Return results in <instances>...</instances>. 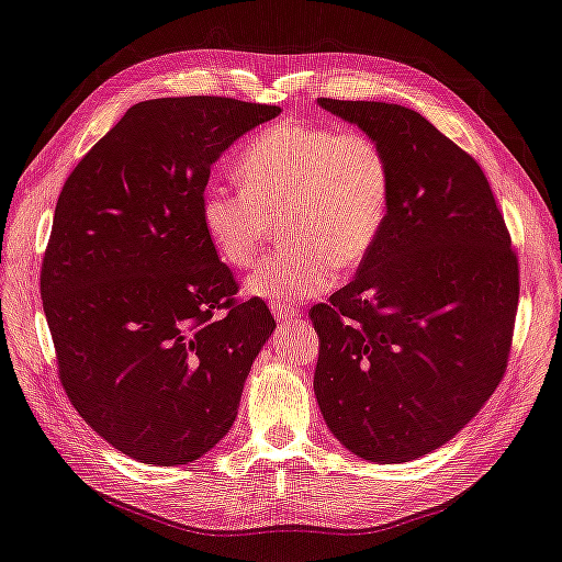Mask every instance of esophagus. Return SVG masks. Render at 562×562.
<instances>
[{
  "label": "esophagus",
  "mask_w": 562,
  "mask_h": 562,
  "mask_svg": "<svg viewBox=\"0 0 562 562\" xmlns=\"http://www.w3.org/2000/svg\"><path fill=\"white\" fill-rule=\"evenodd\" d=\"M271 310L273 314L278 316L280 322H299V312L294 307L289 305H278V303H271Z\"/></svg>",
  "instance_id": "esophagus-1"
}]
</instances>
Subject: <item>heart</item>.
Wrapping results in <instances>:
<instances>
[{
  "label": "heart",
  "mask_w": 562,
  "mask_h": 562,
  "mask_svg": "<svg viewBox=\"0 0 562 562\" xmlns=\"http://www.w3.org/2000/svg\"><path fill=\"white\" fill-rule=\"evenodd\" d=\"M240 188L209 186L200 215L227 266L250 268L271 246L276 223L294 246L250 276V296L294 305L330 289L337 268L372 255L393 206V169L362 131L282 124L252 137L236 160Z\"/></svg>",
  "instance_id": "1"
}]
</instances>
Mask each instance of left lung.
<instances>
[{
    "label": "left lung",
    "instance_id": "left-lung-1",
    "mask_svg": "<svg viewBox=\"0 0 562 562\" xmlns=\"http://www.w3.org/2000/svg\"><path fill=\"white\" fill-rule=\"evenodd\" d=\"M316 103L381 142L393 206L356 280L310 310L314 395L347 450L413 461L454 438L498 387L519 305L517 252L482 167L423 114Z\"/></svg>",
    "mask_w": 562,
    "mask_h": 562
}]
</instances>
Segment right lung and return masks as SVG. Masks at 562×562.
<instances>
[{"label": "right lung", "mask_w": 562, "mask_h": 562, "mask_svg": "<svg viewBox=\"0 0 562 562\" xmlns=\"http://www.w3.org/2000/svg\"><path fill=\"white\" fill-rule=\"evenodd\" d=\"M278 114L223 95L137 103L61 188L41 266L59 379L142 463L179 467L221 441L276 328L263 301L234 299L200 204L211 165Z\"/></svg>", "instance_id": "add662e5"}]
</instances>
